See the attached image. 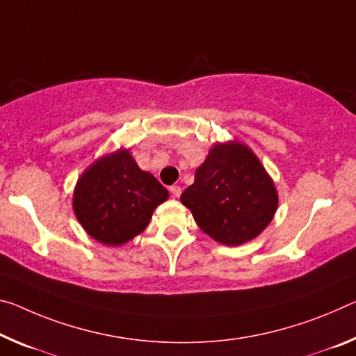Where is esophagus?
Instances as JSON below:
<instances>
[{
    "label": "esophagus",
    "instance_id": "obj_1",
    "mask_svg": "<svg viewBox=\"0 0 356 356\" xmlns=\"http://www.w3.org/2000/svg\"><path fill=\"white\" fill-rule=\"evenodd\" d=\"M169 191H171L172 196H176V198H179L180 193H182V188H180L179 185H172V187L169 188Z\"/></svg>",
    "mask_w": 356,
    "mask_h": 356
}]
</instances>
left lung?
<instances>
[{"label": "left lung", "mask_w": 356, "mask_h": 356, "mask_svg": "<svg viewBox=\"0 0 356 356\" xmlns=\"http://www.w3.org/2000/svg\"><path fill=\"white\" fill-rule=\"evenodd\" d=\"M180 201L212 239L241 245L270 223L279 196L258 156L247 145L231 140L213 145Z\"/></svg>", "instance_id": "8db88e82"}]
</instances>
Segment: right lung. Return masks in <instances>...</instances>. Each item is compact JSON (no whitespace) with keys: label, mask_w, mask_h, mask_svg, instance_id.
<instances>
[{"label":"right lung","mask_w":356,"mask_h":356,"mask_svg":"<svg viewBox=\"0 0 356 356\" xmlns=\"http://www.w3.org/2000/svg\"><path fill=\"white\" fill-rule=\"evenodd\" d=\"M168 190L120 149L101 156L77 180L72 207L82 228L104 245H122L147 228Z\"/></svg>","instance_id":"right-lung-1"}]
</instances>
